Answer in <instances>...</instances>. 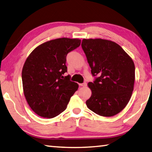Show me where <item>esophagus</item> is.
<instances>
[{
  "label": "esophagus",
  "mask_w": 152,
  "mask_h": 152,
  "mask_svg": "<svg viewBox=\"0 0 152 152\" xmlns=\"http://www.w3.org/2000/svg\"><path fill=\"white\" fill-rule=\"evenodd\" d=\"M79 85L80 86H82V87H84V86H86L87 84H86V83H83V84H80Z\"/></svg>",
  "instance_id": "1"
}]
</instances>
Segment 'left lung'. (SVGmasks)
<instances>
[{
  "instance_id": "left-lung-1",
  "label": "left lung",
  "mask_w": 152,
  "mask_h": 152,
  "mask_svg": "<svg viewBox=\"0 0 152 152\" xmlns=\"http://www.w3.org/2000/svg\"><path fill=\"white\" fill-rule=\"evenodd\" d=\"M82 47L94 76L88 85L91 91L86 105L103 117L118 114L132 96L135 66L131 57L114 41L102 39H84Z\"/></svg>"
}]
</instances>
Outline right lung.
Here are the masks:
<instances>
[{
  "label": "right lung",
  "instance_id": "add662e5",
  "mask_svg": "<svg viewBox=\"0 0 152 152\" xmlns=\"http://www.w3.org/2000/svg\"><path fill=\"white\" fill-rule=\"evenodd\" d=\"M79 39L58 38L37 46L28 56L22 68L23 90L35 113L51 118L63 112L78 84L70 80L66 56L80 45Z\"/></svg>",
  "mask_w": 152,
  "mask_h": 152
}]
</instances>
